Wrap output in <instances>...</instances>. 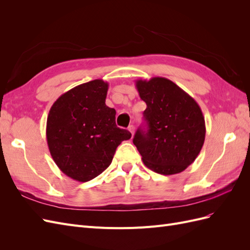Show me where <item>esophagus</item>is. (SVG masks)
<instances>
[{
  "mask_svg": "<svg viewBox=\"0 0 250 250\" xmlns=\"http://www.w3.org/2000/svg\"><path fill=\"white\" fill-rule=\"evenodd\" d=\"M128 130H129V131L131 132V134L133 135V133H134V126H133V125H130L129 127H128Z\"/></svg>",
  "mask_w": 250,
  "mask_h": 250,
  "instance_id": "obj_1",
  "label": "esophagus"
}]
</instances>
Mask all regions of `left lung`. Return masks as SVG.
<instances>
[{"label": "left lung", "instance_id": "obj_1", "mask_svg": "<svg viewBox=\"0 0 250 250\" xmlns=\"http://www.w3.org/2000/svg\"><path fill=\"white\" fill-rule=\"evenodd\" d=\"M135 86L147 107V130L139 128L133 144L147 168L163 175L186 170L198 156L206 139V122L198 103L164 77L139 79Z\"/></svg>", "mask_w": 250, "mask_h": 250}]
</instances>
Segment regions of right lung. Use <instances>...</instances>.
<instances>
[{
  "label": "right lung",
  "mask_w": 250,
  "mask_h": 250,
  "mask_svg": "<svg viewBox=\"0 0 250 250\" xmlns=\"http://www.w3.org/2000/svg\"><path fill=\"white\" fill-rule=\"evenodd\" d=\"M108 83L92 80L62 94L47 119V143L53 161L66 176L85 183L111 164L121 143L131 133L116 125L106 106Z\"/></svg>",
  "instance_id": "obj_1"
}]
</instances>
